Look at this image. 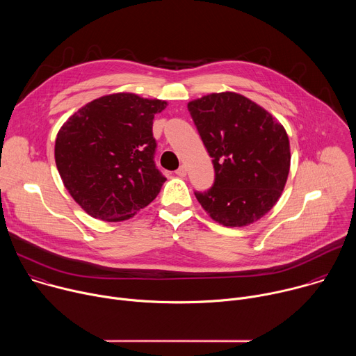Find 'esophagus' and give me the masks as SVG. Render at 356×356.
Here are the masks:
<instances>
[{"label": "esophagus", "instance_id": "34e87169", "mask_svg": "<svg viewBox=\"0 0 356 356\" xmlns=\"http://www.w3.org/2000/svg\"><path fill=\"white\" fill-rule=\"evenodd\" d=\"M176 175H177V176H180V177H186V175H187V169H186V166H184V165H181V166L176 170Z\"/></svg>", "mask_w": 356, "mask_h": 356}]
</instances>
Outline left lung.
<instances>
[{
	"instance_id": "left-lung-1",
	"label": "left lung",
	"mask_w": 356,
	"mask_h": 356,
	"mask_svg": "<svg viewBox=\"0 0 356 356\" xmlns=\"http://www.w3.org/2000/svg\"><path fill=\"white\" fill-rule=\"evenodd\" d=\"M216 170L214 186L195 191L206 213L224 227H246L280 198L290 170L284 127L242 94H207L187 104Z\"/></svg>"
}]
</instances>
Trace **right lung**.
<instances>
[{
  "instance_id": "right-lung-1",
  "label": "right lung",
  "mask_w": 356,
  "mask_h": 356,
  "mask_svg": "<svg viewBox=\"0 0 356 356\" xmlns=\"http://www.w3.org/2000/svg\"><path fill=\"white\" fill-rule=\"evenodd\" d=\"M168 103L134 92L92 99L59 129L55 161L66 190L92 218L120 222L156 198L154 118Z\"/></svg>"
}]
</instances>
